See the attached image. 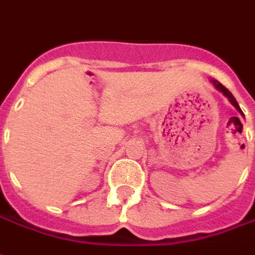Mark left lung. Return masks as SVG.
I'll return each mask as SVG.
<instances>
[{"instance_id":"1","label":"left lung","mask_w":255,"mask_h":255,"mask_svg":"<svg viewBox=\"0 0 255 255\" xmlns=\"http://www.w3.org/2000/svg\"><path fill=\"white\" fill-rule=\"evenodd\" d=\"M213 84H215V87H216V88L219 89V91H220V92H223V94L226 95L227 98H228V99H230V102H231L232 105L235 106V109H237L238 111H239V113H241V114L243 115L242 110H241V107H239V105H238V102H237V100H235V98H234V96H232L231 92H230V91H228V89H227L226 87H224V85L220 84V83H219V81H216V80H213Z\"/></svg>"}]
</instances>
